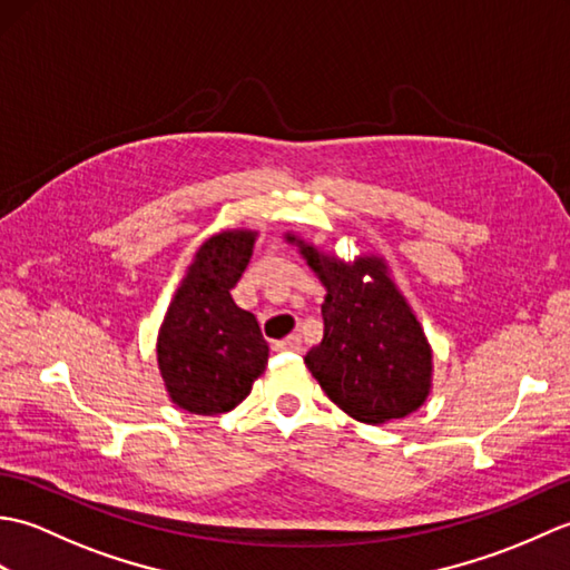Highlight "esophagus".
Segmentation results:
<instances>
[{
    "label": "esophagus",
    "instance_id": "esophagus-1",
    "mask_svg": "<svg viewBox=\"0 0 570 570\" xmlns=\"http://www.w3.org/2000/svg\"><path fill=\"white\" fill-rule=\"evenodd\" d=\"M274 350H286V353H298L301 350V337L298 335H288L284 341H276Z\"/></svg>",
    "mask_w": 570,
    "mask_h": 570
}]
</instances>
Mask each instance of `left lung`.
<instances>
[{
  "instance_id": "left-lung-1",
  "label": "left lung",
  "mask_w": 570,
  "mask_h": 570,
  "mask_svg": "<svg viewBox=\"0 0 570 570\" xmlns=\"http://www.w3.org/2000/svg\"><path fill=\"white\" fill-rule=\"evenodd\" d=\"M328 288L321 306L323 341L304 357L323 392L365 423L404 419L429 394L431 347L404 296L377 259L353 266L304 249ZM373 276L364 282V274Z\"/></svg>"
}]
</instances>
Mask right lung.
<instances>
[{
  "label": "right lung",
  "instance_id": "obj_1",
  "mask_svg": "<svg viewBox=\"0 0 570 570\" xmlns=\"http://www.w3.org/2000/svg\"><path fill=\"white\" fill-rule=\"evenodd\" d=\"M252 233H223L198 249L159 333V367L174 402L215 416L245 402L269 357L259 323L229 292L252 257Z\"/></svg>",
  "mask_w": 570,
  "mask_h": 570
}]
</instances>
